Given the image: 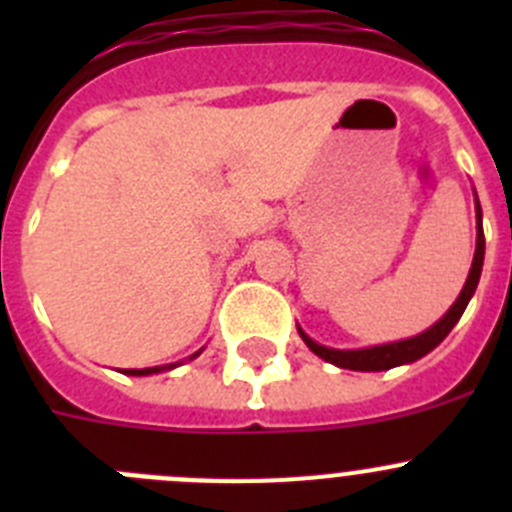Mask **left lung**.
<instances>
[{
    "mask_svg": "<svg viewBox=\"0 0 512 512\" xmlns=\"http://www.w3.org/2000/svg\"><path fill=\"white\" fill-rule=\"evenodd\" d=\"M477 197V192H474ZM477 205V248H474V259L472 269H469V277L461 287L459 297H456L454 305L446 310L438 323H433L431 328L418 333L413 338H402V341L395 343H382V346H369V348H328L323 343L312 341L305 330L297 325V333H300L302 341L307 343L312 354L320 356L323 361L333 366H341V369H351V372H384V369H392V366L402 364H413V361L423 359L425 354H431L433 348L449 336L451 328L459 323V318L467 310L469 300L477 292L479 277H482V264H485V233H482V207H479V200L474 202Z\"/></svg>",
    "mask_w": 512,
    "mask_h": 512,
    "instance_id": "8db88e82",
    "label": "left lung"
}]
</instances>
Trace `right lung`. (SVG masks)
<instances>
[{
    "mask_svg": "<svg viewBox=\"0 0 512 512\" xmlns=\"http://www.w3.org/2000/svg\"><path fill=\"white\" fill-rule=\"evenodd\" d=\"M202 354V348L197 351V354H192L189 359H197V356ZM182 364V361H179ZM179 364H164V366H148V369H125V374H130V377H151V374H158V372H169V369H176Z\"/></svg>",
    "mask_w": 512,
    "mask_h": 512,
    "instance_id": "add662e5",
    "label": "right lung"
}]
</instances>
